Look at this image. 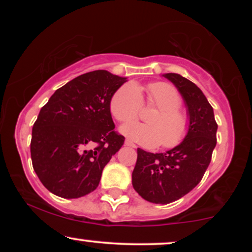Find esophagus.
<instances>
[{"mask_svg":"<svg viewBox=\"0 0 252 252\" xmlns=\"http://www.w3.org/2000/svg\"><path fill=\"white\" fill-rule=\"evenodd\" d=\"M125 144H126V146L127 147H132V148H136V146H135V144H134L133 142H132V141H130V140H125Z\"/></svg>","mask_w":252,"mask_h":252,"instance_id":"34e87169","label":"esophagus"}]
</instances>
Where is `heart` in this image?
<instances>
[{
  "label": "heart",
  "instance_id": "1",
  "mask_svg": "<svg viewBox=\"0 0 252 252\" xmlns=\"http://www.w3.org/2000/svg\"><path fill=\"white\" fill-rule=\"evenodd\" d=\"M148 102L158 110L148 117V124L130 122L120 127V132L141 146L173 148L182 142L189 128L188 117L181 112L182 99L173 86L157 82L148 87ZM142 95L134 84L117 89L110 101V110L119 122L132 120L139 115Z\"/></svg>",
  "mask_w": 252,
  "mask_h": 252
}]
</instances>
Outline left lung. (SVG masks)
Segmentation results:
<instances>
[{"label":"left lung","instance_id":"left-lung-1","mask_svg":"<svg viewBox=\"0 0 252 252\" xmlns=\"http://www.w3.org/2000/svg\"><path fill=\"white\" fill-rule=\"evenodd\" d=\"M184 98L189 128L177 147L153 154L137 148L132 173L133 188L155 204H168L184 197L202 180L217 144V125L212 106L203 92L178 73H165Z\"/></svg>","mask_w":252,"mask_h":252}]
</instances>
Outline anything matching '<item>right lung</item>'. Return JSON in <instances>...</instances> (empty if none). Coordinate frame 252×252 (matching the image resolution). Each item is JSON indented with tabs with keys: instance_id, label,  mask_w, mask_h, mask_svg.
Segmentation results:
<instances>
[{
	"instance_id": "add662e5",
	"label": "right lung",
	"mask_w": 252,
	"mask_h": 252,
	"mask_svg": "<svg viewBox=\"0 0 252 252\" xmlns=\"http://www.w3.org/2000/svg\"><path fill=\"white\" fill-rule=\"evenodd\" d=\"M127 81L105 70L88 72L57 89L32 129L33 168L63 198L94 191L102 171L125 141L115 130L110 101Z\"/></svg>"
}]
</instances>
